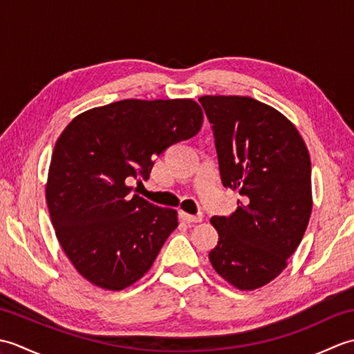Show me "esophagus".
I'll return each instance as SVG.
<instances>
[{
  "label": "esophagus",
  "instance_id": "1",
  "mask_svg": "<svg viewBox=\"0 0 354 354\" xmlns=\"http://www.w3.org/2000/svg\"><path fill=\"white\" fill-rule=\"evenodd\" d=\"M181 219L189 222V223H199L202 222V219H204V216H202L201 213L199 214H189V213H181Z\"/></svg>",
  "mask_w": 354,
  "mask_h": 354
}]
</instances>
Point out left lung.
<instances>
[{"mask_svg": "<svg viewBox=\"0 0 354 354\" xmlns=\"http://www.w3.org/2000/svg\"><path fill=\"white\" fill-rule=\"evenodd\" d=\"M222 184L243 201L213 216L214 270L240 290L272 281L288 266L312 213V165L301 135L281 112L251 97L204 95Z\"/></svg>", "mask_w": 354, "mask_h": 354, "instance_id": "1", "label": "left lung"}]
</instances>
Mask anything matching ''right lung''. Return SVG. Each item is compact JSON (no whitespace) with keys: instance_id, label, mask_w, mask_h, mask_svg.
<instances>
[{"instance_id":"obj_1","label":"right lung","mask_w":354,"mask_h":354,"mask_svg":"<svg viewBox=\"0 0 354 354\" xmlns=\"http://www.w3.org/2000/svg\"><path fill=\"white\" fill-rule=\"evenodd\" d=\"M202 120L192 99H129L89 109L65 127L45 198L59 243L89 283L122 290L153 265L178 213L132 194L127 179H149L155 158L194 137Z\"/></svg>"}]
</instances>
